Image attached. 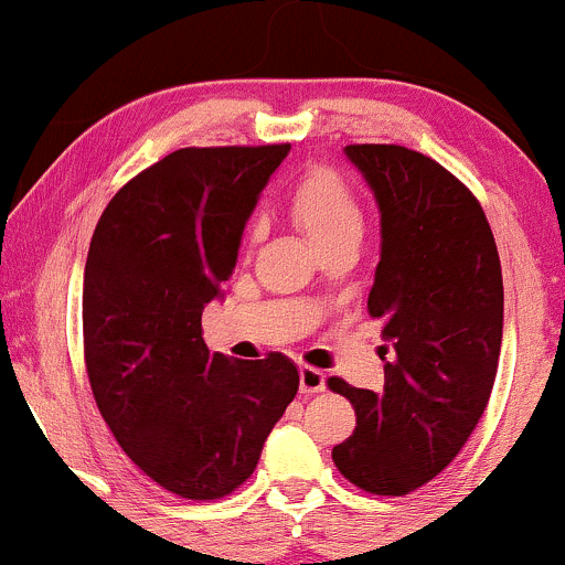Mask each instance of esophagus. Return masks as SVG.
<instances>
[{"label": "esophagus", "instance_id": "obj_1", "mask_svg": "<svg viewBox=\"0 0 565 565\" xmlns=\"http://www.w3.org/2000/svg\"><path fill=\"white\" fill-rule=\"evenodd\" d=\"M299 387L307 396H315V393L326 391V374L315 366H301L299 369Z\"/></svg>", "mask_w": 565, "mask_h": 565}]
</instances>
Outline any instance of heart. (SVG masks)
<instances>
[{"mask_svg": "<svg viewBox=\"0 0 565 565\" xmlns=\"http://www.w3.org/2000/svg\"><path fill=\"white\" fill-rule=\"evenodd\" d=\"M285 210L320 250L363 232L361 199L331 167H315L301 174L285 193ZM253 239L256 226L247 228V242Z\"/></svg>", "mask_w": 565, "mask_h": 565, "instance_id": "1", "label": "heart"}]
</instances>
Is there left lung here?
Listing matches in <instances>:
<instances>
[{"label":"left lung","mask_w":565,"mask_h":565,"mask_svg":"<svg viewBox=\"0 0 565 565\" xmlns=\"http://www.w3.org/2000/svg\"><path fill=\"white\" fill-rule=\"evenodd\" d=\"M344 153L382 212L366 309L391 339V361L382 393L329 380L355 409L353 436L331 458L355 488L406 495L452 463L490 402L501 260L482 204L441 163L402 145H348Z\"/></svg>","instance_id":"8db88e82"}]
</instances>
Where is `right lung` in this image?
I'll list each match as a JSON object with an SVG mask.
<instances>
[{
  "label": "right lung",
  "mask_w": 565,
  "mask_h": 565,
  "mask_svg": "<svg viewBox=\"0 0 565 565\" xmlns=\"http://www.w3.org/2000/svg\"><path fill=\"white\" fill-rule=\"evenodd\" d=\"M290 145L183 148L120 188L90 236L83 353L115 441L188 501L234 493L299 391L280 353H210L202 309L234 271L242 232Z\"/></svg>",
  "instance_id": "obj_1"
}]
</instances>
